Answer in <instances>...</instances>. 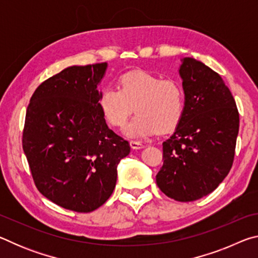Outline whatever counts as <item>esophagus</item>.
I'll use <instances>...</instances> for the list:
<instances>
[{
    "mask_svg": "<svg viewBox=\"0 0 258 258\" xmlns=\"http://www.w3.org/2000/svg\"><path fill=\"white\" fill-rule=\"evenodd\" d=\"M130 146L132 149H142V148L145 147L141 142H139V141H131Z\"/></svg>",
    "mask_w": 258,
    "mask_h": 258,
    "instance_id": "34e87169",
    "label": "esophagus"
}]
</instances>
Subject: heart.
<instances>
[{
    "instance_id": "obj_1",
    "label": "heart",
    "mask_w": 258,
    "mask_h": 258,
    "mask_svg": "<svg viewBox=\"0 0 258 258\" xmlns=\"http://www.w3.org/2000/svg\"><path fill=\"white\" fill-rule=\"evenodd\" d=\"M98 106L104 120L116 128L124 127L135 110L138 115L126 132L142 138L171 132L180 124L185 110L182 84L148 72H131L121 76L118 87L107 86L99 95Z\"/></svg>"
}]
</instances>
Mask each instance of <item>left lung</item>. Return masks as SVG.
<instances>
[{
	"label": "left lung",
	"mask_w": 258,
	"mask_h": 258,
	"mask_svg": "<svg viewBox=\"0 0 258 258\" xmlns=\"http://www.w3.org/2000/svg\"><path fill=\"white\" fill-rule=\"evenodd\" d=\"M180 67L185 110L172 137L163 142L159 189L177 202H194L220 185L232 167L239 112L216 72L192 58Z\"/></svg>",
	"instance_id": "obj_1"
}]
</instances>
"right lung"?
I'll use <instances>...</instances> for the list:
<instances>
[{"label": "right lung", "mask_w": 258, "mask_h": 258, "mask_svg": "<svg viewBox=\"0 0 258 258\" xmlns=\"http://www.w3.org/2000/svg\"><path fill=\"white\" fill-rule=\"evenodd\" d=\"M107 62L72 66L35 90L26 111L23 149L35 185L52 203L90 213L115 189L128 142L108 128L98 106Z\"/></svg>", "instance_id": "right-lung-1"}]
</instances>
